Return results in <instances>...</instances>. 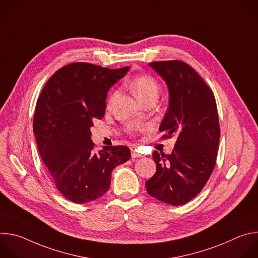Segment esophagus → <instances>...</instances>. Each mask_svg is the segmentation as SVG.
I'll list each match as a JSON object with an SVG mask.
<instances>
[{
    "label": "esophagus",
    "instance_id": "obj_1",
    "mask_svg": "<svg viewBox=\"0 0 258 258\" xmlns=\"http://www.w3.org/2000/svg\"><path fill=\"white\" fill-rule=\"evenodd\" d=\"M132 157L133 158H139V157H143V155L137 151V149H132Z\"/></svg>",
    "mask_w": 258,
    "mask_h": 258
}]
</instances>
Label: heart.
<instances>
[{
    "instance_id": "heart-1",
    "label": "heart",
    "mask_w": 258,
    "mask_h": 258,
    "mask_svg": "<svg viewBox=\"0 0 258 258\" xmlns=\"http://www.w3.org/2000/svg\"><path fill=\"white\" fill-rule=\"evenodd\" d=\"M130 86L139 100L142 102L149 97H157L159 93V86L157 82L150 76H139L131 80ZM116 96L114 92L109 98V103H111Z\"/></svg>"
}]
</instances>
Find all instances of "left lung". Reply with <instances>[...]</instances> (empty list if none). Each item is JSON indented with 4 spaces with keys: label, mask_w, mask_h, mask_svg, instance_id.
I'll use <instances>...</instances> for the list:
<instances>
[{
    "label": "left lung",
    "mask_w": 258,
    "mask_h": 258,
    "mask_svg": "<svg viewBox=\"0 0 258 258\" xmlns=\"http://www.w3.org/2000/svg\"><path fill=\"white\" fill-rule=\"evenodd\" d=\"M168 89V108L159 131L177 137L171 154L153 152L155 174L146 181L150 196L173 206L196 197L208 180L217 156L219 122L212 91L187 63H149Z\"/></svg>",
    "instance_id": "1"
}]
</instances>
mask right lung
I'll list each match as a JSON object with an SVG mask.
<instances>
[{
  "label": "right lung",
  "instance_id": "right-lung-1",
  "mask_svg": "<svg viewBox=\"0 0 258 258\" xmlns=\"http://www.w3.org/2000/svg\"><path fill=\"white\" fill-rule=\"evenodd\" d=\"M128 70L71 63L54 73L36 101L33 134L40 155L57 189L72 202L103 196L112 170L131 158L125 146H105L95 153L90 131L93 119L105 114L108 91Z\"/></svg>",
  "mask_w": 258,
  "mask_h": 258
}]
</instances>
